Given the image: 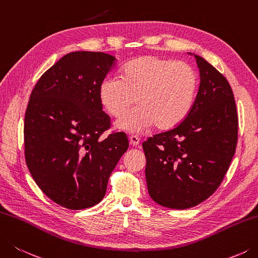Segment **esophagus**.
Masks as SVG:
<instances>
[{
    "mask_svg": "<svg viewBox=\"0 0 258 258\" xmlns=\"http://www.w3.org/2000/svg\"><path fill=\"white\" fill-rule=\"evenodd\" d=\"M129 140H130V144L133 145V146H135V147H137V146L140 143V139L137 137V136H130Z\"/></svg>",
    "mask_w": 258,
    "mask_h": 258,
    "instance_id": "obj_1",
    "label": "esophagus"
}]
</instances>
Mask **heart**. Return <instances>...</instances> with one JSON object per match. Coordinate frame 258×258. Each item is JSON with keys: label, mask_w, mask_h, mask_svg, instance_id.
<instances>
[{"label": "heart", "mask_w": 258, "mask_h": 258, "mask_svg": "<svg viewBox=\"0 0 258 258\" xmlns=\"http://www.w3.org/2000/svg\"><path fill=\"white\" fill-rule=\"evenodd\" d=\"M198 74L185 61L145 56L131 60L122 76H106L100 85V100L106 112L121 118L134 102L138 106L116 127L140 133L155 124L159 130L176 127L193 108Z\"/></svg>", "instance_id": "heart-1"}]
</instances>
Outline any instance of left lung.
<instances>
[{"label":"left lung","mask_w":258,"mask_h":258,"mask_svg":"<svg viewBox=\"0 0 258 258\" xmlns=\"http://www.w3.org/2000/svg\"><path fill=\"white\" fill-rule=\"evenodd\" d=\"M200 86L181 123L143 143L150 198L171 209L200 205L215 193L229 168L238 140V115L229 82L194 55Z\"/></svg>","instance_id":"left-lung-1"}]
</instances>
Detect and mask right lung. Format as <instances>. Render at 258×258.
Wrapping results in <instances>:
<instances>
[{
	"mask_svg": "<svg viewBox=\"0 0 258 258\" xmlns=\"http://www.w3.org/2000/svg\"><path fill=\"white\" fill-rule=\"evenodd\" d=\"M115 61L101 51L67 53L38 80L27 106V166L41 191L71 210L104 198L110 175L129 147L123 133L100 139L111 127L100 85Z\"/></svg>",
	"mask_w": 258,
	"mask_h": 258,
	"instance_id": "obj_1",
	"label": "right lung"
}]
</instances>
